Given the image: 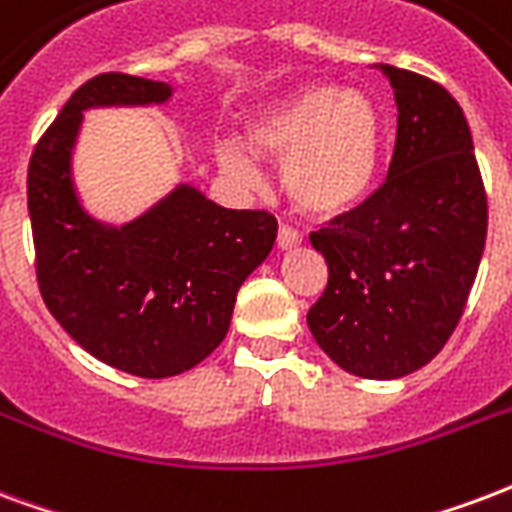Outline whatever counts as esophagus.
Wrapping results in <instances>:
<instances>
[{
	"instance_id": "obj_1",
	"label": "esophagus",
	"mask_w": 512,
	"mask_h": 512,
	"mask_svg": "<svg viewBox=\"0 0 512 512\" xmlns=\"http://www.w3.org/2000/svg\"><path fill=\"white\" fill-rule=\"evenodd\" d=\"M302 245V234L291 226H280L278 229V248L280 251H291V248H299Z\"/></svg>"
}]
</instances>
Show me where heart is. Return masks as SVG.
Instances as JSON below:
<instances>
[{
	"instance_id": "b5f03b06",
	"label": "heart",
	"mask_w": 512,
	"mask_h": 512,
	"mask_svg": "<svg viewBox=\"0 0 512 512\" xmlns=\"http://www.w3.org/2000/svg\"><path fill=\"white\" fill-rule=\"evenodd\" d=\"M245 151L224 142L218 167L245 186L259 183L261 159L283 161V188L299 213L337 218L370 197L383 153V115L364 91L310 86L251 115Z\"/></svg>"
}]
</instances>
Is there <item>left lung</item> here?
<instances>
[{
    "label": "left lung",
    "instance_id": "obj_1",
    "mask_svg": "<svg viewBox=\"0 0 512 512\" xmlns=\"http://www.w3.org/2000/svg\"><path fill=\"white\" fill-rule=\"evenodd\" d=\"M375 69L394 88V156L364 205L310 234L329 283L307 326L345 372L394 380L429 364L459 324L489 207L459 102L424 75Z\"/></svg>",
    "mask_w": 512,
    "mask_h": 512
}]
</instances>
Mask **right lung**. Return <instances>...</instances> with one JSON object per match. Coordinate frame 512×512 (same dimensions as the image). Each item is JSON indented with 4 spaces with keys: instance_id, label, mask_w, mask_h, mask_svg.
Segmentation results:
<instances>
[{
    "instance_id": "obj_1",
    "label": "right lung",
    "mask_w": 512,
    "mask_h": 512,
    "mask_svg": "<svg viewBox=\"0 0 512 512\" xmlns=\"http://www.w3.org/2000/svg\"><path fill=\"white\" fill-rule=\"evenodd\" d=\"M172 94L164 80L96 75L69 96L29 161L42 299L83 351L137 378H172L207 359L278 237L270 213L215 205L194 183L172 186L124 224L88 210L75 180L88 110L167 105Z\"/></svg>"
}]
</instances>
